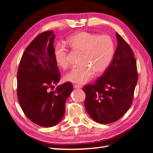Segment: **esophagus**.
Masks as SVG:
<instances>
[{
    "mask_svg": "<svg viewBox=\"0 0 153 153\" xmlns=\"http://www.w3.org/2000/svg\"><path fill=\"white\" fill-rule=\"evenodd\" d=\"M74 88H76V89H80V88H82V86H80V85H74Z\"/></svg>",
    "mask_w": 153,
    "mask_h": 153,
    "instance_id": "obj_1",
    "label": "esophagus"
}]
</instances>
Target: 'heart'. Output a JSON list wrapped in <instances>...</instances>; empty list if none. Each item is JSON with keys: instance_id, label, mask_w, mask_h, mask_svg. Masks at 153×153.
<instances>
[{"instance_id": "b5f03b06", "label": "heart", "mask_w": 153, "mask_h": 153, "mask_svg": "<svg viewBox=\"0 0 153 153\" xmlns=\"http://www.w3.org/2000/svg\"><path fill=\"white\" fill-rule=\"evenodd\" d=\"M65 45L72 50L80 52V65L73 67L65 76L69 82L85 84L91 79L94 72L103 73L113 60L114 53L113 40L107 35H99L85 31L77 33L69 36ZM54 58L57 65L65 69L69 67L67 50L59 44L54 50Z\"/></svg>"}]
</instances>
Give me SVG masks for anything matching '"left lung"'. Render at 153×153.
Returning a JSON list of instances; mask_svg holds the SVG:
<instances>
[{"instance_id": "obj_1", "label": "left lung", "mask_w": 153, "mask_h": 153, "mask_svg": "<svg viewBox=\"0 0 153 153\" xmlns=\"http://www.w3.org/2000/svg\"><path fill=\"white\" fill-rule=\"evenodd\" d=\"M118 45L113 59L94 84L83 88L86 110L97 123L119 120L130 108L137 82L136 60L130 46L117 33Z\"/></svg>"}]
</instances>
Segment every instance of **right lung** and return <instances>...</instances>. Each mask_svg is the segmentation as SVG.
<instances>
[{
    "instance_id": "right-lung-1",
    "label": "right lung",
    "mask_w": 153,
    "mask_h": 153,
    "mask_svg": "<svg viewBox=\"0 0 153 153\" xmlns=\"http://www.w3.org/2000/svg\"><path fill=\"white\" fill-rule=\"evenodd\" d=\"M52 30L35 37L23 52L17 74L19 103L29 119L42 127L58 124L65 114L73 85L65 82L52 90L61 74L54 58Z\"/></svg>"
}]
</instances>
